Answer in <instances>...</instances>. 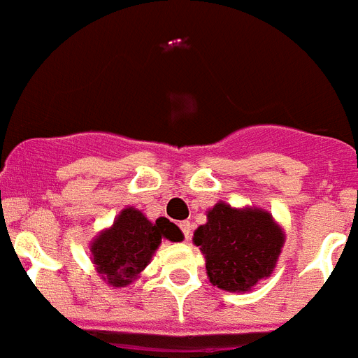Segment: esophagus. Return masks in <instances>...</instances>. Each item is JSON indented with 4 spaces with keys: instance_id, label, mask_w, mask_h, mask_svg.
<instances>
[{
    "instance_id": "34e87169",
    "label": "esophagus",
    "mask_w": 358,
    "mask_h": 358,
    "mask_svg": "<svg viewBox=\"0 0 358 358\" xmlns=\"http://www.w3.org/2000/svg\"><path fill=\"white\" fill-rule=\"evenodd\" d=\"M179 229H181V232L185 234V239L188 241V239H190V236H192L190 221H181V223H179Z\"/></svg>"
}]
</instances>
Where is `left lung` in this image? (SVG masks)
Masks as SVG:
<instances>
[{
	"mask_svg": "<svg viewBox=\"0 0 358 358\" xmlns=\"http://www.w3.org/2000/svg\"><path fill=\"white\" fill-rule=\"evenodd\" d=\"M285 234L262 208H232L220 201L194 232L205 254L206 274L223 291L245 292L273 274Z\"/></svg>",
	"mask_w": 358,
	"mask_h": 358,
	"instance_id": "1",
	"label": "left lung"
}]
</instances>
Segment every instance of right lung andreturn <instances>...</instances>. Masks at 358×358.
Segmentation results:
<instances>
[{
    "label": "right lung",
    "instance_id": "add662e5",
    "mask_svg": "<svg viewBox=\"0 0 358 358\" xmlns=\"http://www.w3.org/2000/svg\"><path fill=\"white\" fill-rule=\"evenodd\" d=\"M162 239L181 241L182 232L166 217L152 223L137 208H124L113 225L91 241L96 273L109 285L126 287L146 268Z\"/></svg>",
    "mask_w": 358,
    "mask_h": 358
}]
</instances>
